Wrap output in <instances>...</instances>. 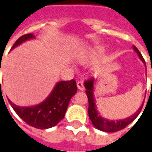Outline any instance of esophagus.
<instances>
[{
  "mask_svg": "<svg viewBox=\"0 0 152 152\" xmlns=\"http://www.w3.org/2000/svg\"><path fill=\"white\" fill-rule=\"evenodd\" d=\"M76 85H77V88H78L79 90H80V91H83V90H85V86H84V83H83V81L79 80V81L76 83Z\"/></svg>",
  "mask_w": 152,
  "mask_h": 152,
  "instance_id": "1",
  "label": "esophagus"
}]
</instances>
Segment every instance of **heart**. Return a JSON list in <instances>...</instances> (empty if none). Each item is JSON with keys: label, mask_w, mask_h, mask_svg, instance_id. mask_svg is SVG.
Here are the masks:
<instances>
[{"label": "heart", "mask_w": 152, "mask_h": 152, "mask_svg": "<svg viewBox=\"0 0 152 152\" xmlns=\"http://www.w3.org/2000/svg\"><path fill=\"white\" fill-rule=\"evenodd\" d=\"M97 56V52L95 51V50H91L90 52H86V53H84V54H81L80 56V61L81 62L86 63L88 62L89 61H91L96 57Z\"/></svg>", "instance_id": "b5f03b06"}]
</instances>
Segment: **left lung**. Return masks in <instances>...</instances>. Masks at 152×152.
<instances>
[{
    "label": "left lung",
    "mask_w": 152,
    "mask_h": 152,
    "mask_svg": "<svg viewBox=\"0 0 152 152\" xmlns=\"http://www.w3.org/2000/svg\"><path fill=\"white\" fill-rule=\"evenodd\" d=\"M134 50H136L139 57L142 61V62L145 65V60L142 57L141 52L137 49V47L134 46ZM93 84H94V79L93 78H89L88 80H86L84 82L85 87H86V93L88 98V103H89V106H88V115H89L90 120L91 121V122L95 126V127H96L98 130L102 131V132H118L121 129H124L129 124L132 122L137 117V115L140 114L143 104L139 108V110L137 111V113H135L134 115L130 116L127 119L120 120V121H108V120L104 119L98 115V112L96 109V104H95V101L93 98Z\"/></svg>",
    "instance_id": "left-lung-1"
}]
</instances>
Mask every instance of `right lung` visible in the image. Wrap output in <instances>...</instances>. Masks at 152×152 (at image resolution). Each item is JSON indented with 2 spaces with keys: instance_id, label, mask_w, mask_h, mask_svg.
Listing matches in <instances>:
<instances>
[{
  "instance_id": "add662e5",
  "label": "right lung",
  "mask_w": 152,
  "mask_h": 152,
  "mask_svg": "<svg viewBox=\"0 0 152 152\" xmlns=\"http://www.w3.org/2000/svg\"><path fill=\"white\" fill-rule=\"evenodd\" d=\"M34 37L32 33L25 34L16 40L12 48ZM76 91V80L72 79L58 82L46 101L37 106L20 107L8 101L15 113L26 123L37 129H47L56 126L64 118L69 102Z\"/></svg>"
}]
</instances>
